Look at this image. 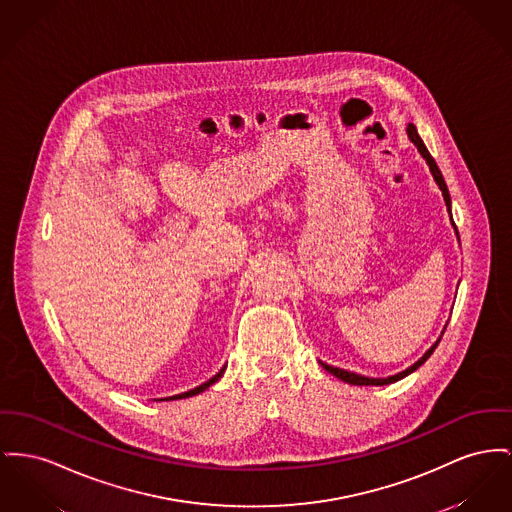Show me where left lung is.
I'll use <instances>...</instances> for the list:
<instances>
[{
  "label": "left lung",
  "instance_id": "8db88e82",
  "mask_svg": "<svg viewBox=\"0 0 512 512\" xmlns=\"http://www.w3.org/2000/svg\"><path fill=\"white\" fill-rule=\"evenodd\" d=\"M406 133H408V139L414 143V147L418 149V152L421 154V158L427 162V166H429V172H431V176H433V180L435 183L439 185V189H441V193H443V199H445V205H447V211L451 214V224L452 228H454V232H456V238H458V230H456V224H454V220H452V212H451V195H449V189H447V183L443 180V174H441V170H439V166H437V162L433 160V156L429 154L427 151V147L423 145V141H421L420 133H418V129H416V125L414 123H408V127H406ZM460 241V238H458ZM447 329V327H445ZM443 329V332H445ZM443 332H441V336H443ZM441 336L437 338V342L421 356L420 360L416 361V363H412L410 367H406L404 371H400V373H396V375H391V377H379V379H375V377H365V375H358V373H352V371H346V369H340V367H332V365H327V363H323V361H319L331 375L334 377H338L340 381H344V383H348V385H358V387H369V385H373V387H383V385H391V383H396V381H400V379H404L406 375H410L412 371H416L418 367H420L421 363H425L427 358L433 354V350L437 348V344L441 342Z\"/></svg>",
  "mask_w": 512,
  "mask_h": 512
}]
</instances>
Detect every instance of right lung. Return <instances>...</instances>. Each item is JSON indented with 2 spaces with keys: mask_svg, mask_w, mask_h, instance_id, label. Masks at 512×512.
<instances>
[{
  "mask_svg": "<svg viewBox=\"0 0 512 512\" xmlns=\"http://www.w3.org/2000/svg\"><path fill=\"white\" fill-rule=\"evenodd\" d=\"M224 369H226V365L214 375V377H211L207 383H203V385H199V387H195V389H191V391L187 392H181V394H176V396H168V398H164V400H178V398H189V396H195V394H199V392L205 391V389H209L211 385H214L222 375H224Z\"/></svg>",
  "mask_w": 512,
  "mask_h": 512,
  "instance_id": "obj_1",
  "label": "right lung"
}]
</instances>
